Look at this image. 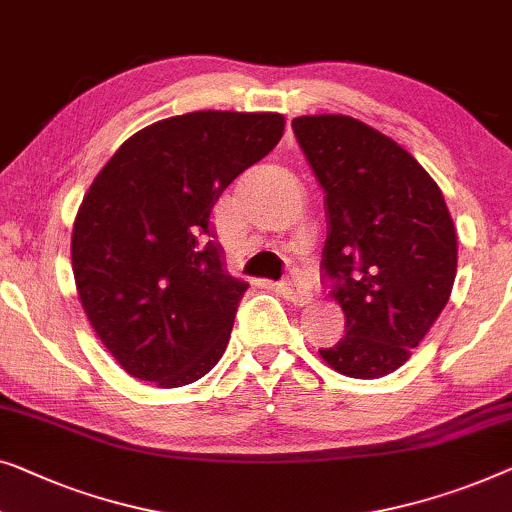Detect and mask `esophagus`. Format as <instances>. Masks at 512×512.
I'll return each mask as SVG.
<instances>
[{"mask_svg": "<svg viewBox=\"0 0 512 512\" xmlns=\"http://www.w3.org/2000/svg\"><path fill=\"white\" fill-rule=\"evenodd\" d=\"M277 288H279L281 295H284L286 300L295 302V305H307V302H309V291L300 284V281L286 279V281H281Z\"/></svg>", "mask_w": 512, "mask_h": 512, "instance_id": "esophagus-1", "label": "esophagus"}]
</instances>
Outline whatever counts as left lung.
<instances>
[{
    "mask_svg": "<svg viewBox=\"0 0 512 512\" xmlns=\"http://www.w3.org/2000/svg\"><path fill=\"white\" fill-rule=\"evenodd\" d=\"M293 133L323 189V284L346 335L321 358L351 379L402 367L446 307L457 235L443 194L395 140L346 115H305Z\"/></svg>",
    "mask_w": 512,
    "mask_h": 512,
    "instance_id": "left-lung-1",
    "label": "left lung"
}]
</instances>
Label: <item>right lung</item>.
<instances>
[{"label": "right lung", "mask_w": 512, "mask_h": 512, "mask_svg": "<svg viewBox=\"0 0 512 512\" xmlns=\"http://www.w3.org/2000/svg\"><path fill=\"white\" fill-rule=\"evenodd\" d=\"M281 133L279 113L198 110L133 133L96 175L73 224V277L131 376L180 388L224 355L247 284L224 272L210 214Z\"/></svg>", "instance_id": "obj_1"}]
</instances>
